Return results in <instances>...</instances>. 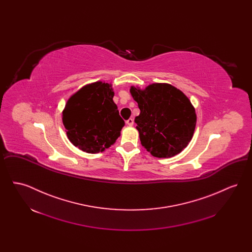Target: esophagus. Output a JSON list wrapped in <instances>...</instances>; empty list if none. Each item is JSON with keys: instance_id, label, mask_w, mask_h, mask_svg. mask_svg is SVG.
<instances>
[{"instance_id": "obj_1", "label": "esophagus", "mask_w": 252, "mask_h": 252, "mask_svg": "<svg viewBox=\"0 0 252 252\" xmlns=\"http://www.w3.org/2000/svg\"><path fill=\"white\" fill-rule=\"evenodd\" d=\"M126 124L127 126H133V124H134V120H133L132 118H129L128 120H126Z\"/></svg>"}]
</instances>
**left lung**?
I'll return each mask as SVG.
<instances>
[{
	"label": "left lung",
	"mask_w": 252,
	"mask_h": 252,
	"mask_svg": "<svg viewBox=\"0 0 252 252\" xmlns=\"http://www.w3.org/2000/svg\"><path fill=\"white\" fill-rule=\"evenodd\" d=\"M131 95L141 112L135 118L141 144L157 158L180 153L192 140L195 110L188 97L169 84L131 87Z\"/></svg>",
	"instance_id": "1"
}]
</instances>
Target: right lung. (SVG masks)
<instances>
[{
    "mask_svg": "<svg viewBox=\"0 0 252 252\" xmlns=\"http://www.w3.org/2000/svg\"><path fill=\"white\" fill-rule=\"evenodd\" d=\"M111 85H87L68 100L62 121L74 146L87 153H99L115 143L125 122L121 118Z\"/></svg>",
    "mask_w": 252,
    "mask_h": 252,
    "instance_id": "obj_1",
    "label": "right lung"
}]
</instances>
